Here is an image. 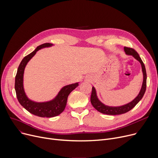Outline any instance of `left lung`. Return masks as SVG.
Here are the masks:
<instances>
[{
    "label": "left lung",
    "instance_id": "8db88e82",
    "mask_svg": "<svg viewBox=\"0 0 158 158\" xmlns=\"http://www.w3.org/2000/svg\"><path fill=\"white\" fill-rule=\"evenodd\" d=\"M124 51L126 52V54L127 55H131L133 56L135 59H136L142 65V72L143 74V81L142 88H141L140 92L138 94V95L134 99L133 101H131V102L123 105L122 106L118 107H111V106H107L102 104L100 101L98 100L97 94L96 91L94 87H92V94H91V98L90 101L92 103V106L94 107V108L96 109L98 111L101 112L103 114H110V115H117V114H121L126 113L128 111H129L131 110H132L133 107L139 102L141 99L143 97L145 92L146 91V86H147V73L145 70V66L144 65L143 62L142 61V59H141L139 54L137 53V52L135 49L130 48V47H124Z\"/></svg>",
    "mask_w": 158,
    "mask_h": 158
}]
</instances>
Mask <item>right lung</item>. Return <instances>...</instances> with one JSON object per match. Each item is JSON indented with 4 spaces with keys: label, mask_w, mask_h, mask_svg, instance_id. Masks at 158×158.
I'll list each match as a JSON object with an SVG mask.
<instances>
[{
    "label": "right lung",
    "mask_w": 158,
    "mask_h": 158,
    "mask_svg": "<svg viewBox=\"0 0 158 158\" xmlns=\"http://www.w3.org/2000/svg\"><path fill=\"white\" fill-rule=\"evenodd\" d=\"M52 44L45 43L36 47L34 51L27 56H25L22 60L17 70V73L15 76V88L16 97L19 103L29 113L40 117H54L61 114L64 110L67 98L71 93L79 84L77 82L69 85L63 87L54 100L47 102H35L30 101L26 95L23 87V76L24 69L27 62L35 56L38 50L41 48L51 47Z\"/></svg>",
    "instance_id": "right-lung-1"
}]
</instances>
